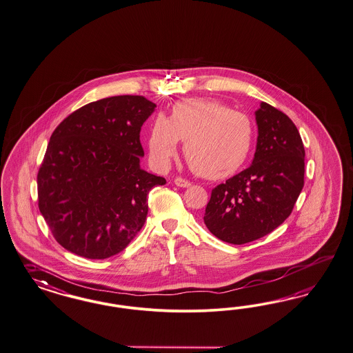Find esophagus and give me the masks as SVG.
Wrapping results in <instances>:
<instances>
[{
    "mask_svg": "<svg viewBox=\"0 0 353 353\" xmlns=\"http://www.w3.org/2000/svg\"><path fill=\"white\" fill-rule=\"evenodd\" d=\"M174 185L176 186H179V188H189L192 183L190 181H188V180H185V179H181V177H177V179H174Z\"/></svg>",
    "mask_w": 353,
    "mask_h": 353,
    "instance_id": "34e87169",
    "label": "esophagus"
}]
</instances>
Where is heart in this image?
<instances>
[{"instance_id":"heart-1","label":"heart","mask_w":353,"mask_h":353,"mask_svg":"<svg viewBox=\"0 0 353 353\" xmlns=\"http://www.w3.org/2000/svg\"><path fill=\"white\" fill-rule=\"evenodd\" d=\"M254 125L241 112L218 100H183L173 105L170 119L158 114L147 138L148 158L154 167L170 165L185 142L183 154L196 174L220 180L243 167L254 146Z\"/></svg>"}]
</instances>
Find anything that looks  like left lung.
Returning a JSON list of instances; mask_svg holds the SVG:
<instances>
[{
    "mask_svg": "<svg viewBox=\"0 0 353 353\" xmlns=\"http://www.w3.org/2000/svg\"><path fill=\"white\" fill-rule=\"evenodd\" d=\"M256 122L250 167L212 190L203 216L208 231L233 245L254 241L278 228L304 188V145L291 119L262 101Z\"/></svg>",
    "mask_w": 353,
    "mask_h": 353,
    "instance_id": "obj_1",
    "label": "left lung"
}]
</instances>
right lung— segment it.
<instances>
[{
  "mask_svg": "<svg viewBox=\"0 0 353 353\" xmlns=\"http://www.w3.org/2000/svg\"><path fill=\"white\" fill-rule=\"evenodd\" d=\"M157 104L122 95L90 103L56 128L37 173L39 210L56 241L88 259L123 250L165 179L141 168V128Z\"/></svg>",
  "mask_w": 353,
  "mask_h": 353,
  "instance_id": "add662e5",
  "label": "right lung"
}]
</instances>
